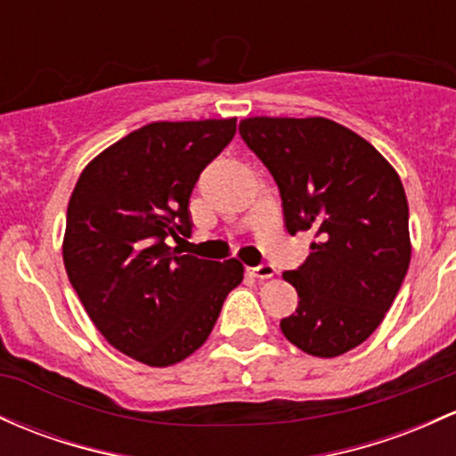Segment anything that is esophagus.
Wrapping results in <instances>:
<instances>
[{
    "label": "esophagus",
    "instance_id": "1",
    "mask_svg": "<svg viewBox=\"0 0 456 456\" xmlns=\"http://www.w3.org/2000/svg\"><path fill=\"white\" fill-rule=\"evenodd\" d=\"M251 274L255 279H273L277 274V270H274V266H270V264H262V266L251 268Z\"/></svg>",
    "mask_w": 456,
    "mask_h": 456
}]
</instances>
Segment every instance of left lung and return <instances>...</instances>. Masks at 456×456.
Returning a JSON list of instances; mask_svg holds the SVG:
<instances>
[{"instance_id": "left-lung-1", "label": "left lung", "mask_w": 456, "mask_h": 456, "mask_svg": "<svg viewBox=\"0 0 456 456\" xmlns=\"http://www.w3.org/2000/svg\"><path fill=\"white\" fill-rule=\"evenodd\" d=\"M240 136L279 186L289 236H314L283 279L298 307L281 320L289 342L338 357L377 331L409 262V205L398 173L368 140L324 117H251Z\"/></svg>"}]
</instances>
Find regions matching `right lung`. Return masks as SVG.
<instances>
[{"label":"right lung","mask_w":456,"mask_h":456,"mask_svg":"<svg viewBox=\"0 0 456 456\" xmlns=\"http://www.w3.org/2000/svg\"><path fill=\"white\" fill-rule=\"evenodd\" d=\"M236 118L155 121L86 164L71 194L62 257L69 281L110 346L151 368L183 362L242 283L238 259L168 247L188 236L199 175L232 142Z\"/></svg>","instance_id":"1"}]
</instances>
